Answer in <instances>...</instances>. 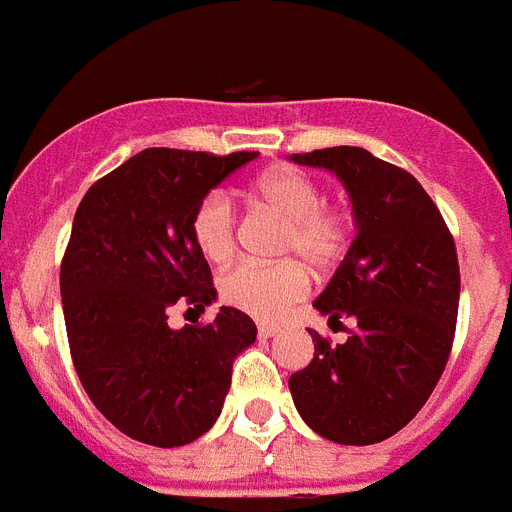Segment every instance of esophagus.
<instances>
[{
	"label": "esophagus",
	"mask_w": 512,
	"mask_h": 512,
	"mask_svg": "<svg viewBox=\"0 0 512 512\" xmlns=\"http://www.w3.org/2000/svg\"><path fill=\"white\" fill-rule=\"evenodd\" d=\"M274 335H280V327H277V324H266V322H261L259 324V337H274Z\"/></svg>",
	"instance_id": "1"
}]
</instances>
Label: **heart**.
Here are the masks:
<instances>
[{
  "instance_id": "heart-1",
  "label": "heart",
  "mask_w": 512,
  "mask_h": 512,
  "mask_svg": "<svg viewBox=\"0 0 512 512\" xmlns=\"http://www.w3.org/2000/svg\"><path fill=\"white\" fill-rule=\"evenodd\" d=\"M251 198L285 222L277 246L280 256L301 258L316 272H329L345 259L353 240V219L342 209L327 206V193L319 180L295 167H277L253 180ZM190 235L206 261L225 264L230 259L238 240V222L225 193H209L196 206ZM300 262L287 259L272 266H232L219 280V295L227 306L259 319L280 316L308 290V272Z\"/></svg>"
}]
</instances>
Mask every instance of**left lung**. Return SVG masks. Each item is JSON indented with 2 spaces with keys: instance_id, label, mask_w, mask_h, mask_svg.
Instances as JSON below:
<instances>
[{
  "instance_id": "8db88e82",
  "label": "left lung",
  "mask_w": 512,
  "mask_h": 512,
  "mask_svg": "<svg viewBox=\"0 0 512 512\" xmlns=\"http://www.w3.org/2000/svg\"><path fill=\"white\" fill-rule=\"evenodd\" d=\"M345 185L356 240L314 308L350 316L342 345L319 332L314 358L290 377L293 403L316 434L337 445H374L398 434L437 387L453 348L460 269L445 219L411 172L358 146L293 154Z\"/></svg>"
}]
</instances>
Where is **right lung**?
<instances>
[{
    "label": "right lung",
    "mask_w": 512,
    "mask_h": 512,
    "mask_svg": "<svg viewBox=\"0 0 512 512\" xmlns=\"http://www.w3.org/2000/svg\"><path fill=\"white\" fill-rule=\"evenodd\" d=\"M256 151L146 149L80 201L59 290L75 371L101 416L154 447L188 445L214 426L232 361L256 324L222 306L214 322L172 329V306L201 314L217 298L190 235L196 206Z\"/></svg>",
    "instance_id": "right-lung-1"
}]
</instances>
